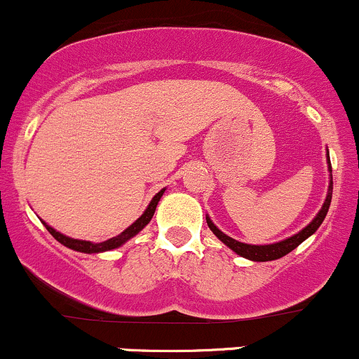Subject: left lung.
<instances>
[{
    "instance_id": "8db88e82",
    "label": "left lung",
    "mask_w": 359,
    "mask_h": 359,
    "mask_svg": "<svg viewBox=\"0 0 359 359\" xmlns=\"http://www.w3.org/2000/svg\"><path fill=\"white\" fill-rule=\"evenodd\" d=\"M328 161H330V157H328ZM328 169H330V171H332V165H328ZM332 188H334V183H332V181H330V187H328V195H327V198H325L323 207H321V210L316 214L315 219H313L311 223H309L308 226L304 228V230L299 231L297 235L290 236V238L283 240V242L271 243V245H249V243H242V242H238V240L231 238V236L224 235L221 230H217V228L214 226V223L209 219V217H205V219H207V224H209L210 231H212V233L216 235L217 238H219L221 242L224 243V245H228L231 250H233V252L238 254V256L247 257V259H250V261H273V259H280V257L287 256V254L292 252V250H294L295 247L301 245V243L304 242V240L308 238V236H311L318 230V228H320V224L323 223L325 216H327L328 207H330Z\"/></svg>"
}]
</instances>
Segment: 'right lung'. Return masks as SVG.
Listing matches in <instances>:
<instances>
[{
    "mask_svg": "<svg viewBox=\"0 0 359 359\" xmlns=\"http://www.w3.org/2000/svg\"><path fill=\"white\" fill-rule=\"evenodd\" d=\"M162 194H164V190L158 191L157 195L152 198V202H150V205L147 207L145 212L142 214V216L138 217V219L135 221V223L131 224L129 228H126L121 235L117 236H112V238L105 240V242L102 243H93V242H86V240H76V238H69V236L58 233L57 230H53L51 226H48L46 223H44V226H46V230L50 231L51 235L55 236V238L58 240L60 243H64L65 247H69V249L72 250H77V252H86V254H97V252H105V250H112V249H117V247L123 245L124 242H128L131 236H135L138 231H142L143 228L147 226V224L150 223V219H152L154 212H155V207H157L158 201H161Z\"/></svg>",
    "mask_w": 359,
    "mask_h": 359,
    "instance_id": "right-lung-1",
    "label": "right lung"
}]
</instances>
